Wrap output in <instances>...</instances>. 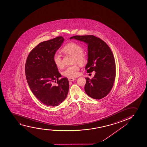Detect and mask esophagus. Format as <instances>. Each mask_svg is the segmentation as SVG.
I'll list each match as a JSON object with an SVG mask.
<instances>
[{
	"instance_id": "34e87169",
	"label": "esophagus",
	"mask_w": 147,
	"mask_h": 147,
	"mask_svg": "<svg viewBox=\"0 0 147 147\" xmlns=\"http://www.w3.org/2000/svg\"><path fill=\"white\" fill-rule=\"evenodd\" d=\"M76 79V78H69L68 80H69V82H72L75 81Z\"/></svg>"
}]
</instances>
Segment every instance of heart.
I'll return each instance as SVG.
<instances>
[{"mask_svg":"<svg viewBox=\"0 0 147 147\" xmlns=\"http://www.w3.org/2000/svg\"><path fill=\"white\" fill-rule=\"evenodd\" d=\"M62 51L64 53L74 55V63H78L81 65L87 63L88 57L86 53L83 51V48L82 45L76 42H70L65 45ZM53 61L55 65L58 68L63 67L61 55L56 53L53 56ZM79 66L78 64L69 66L66 68L63 71L62 74L67 78H75L79 74Z\"/></svg>","mask_w":147,"mask_h":147,"instance_id":"b5f03b06","label":"heart"}]
</instances>
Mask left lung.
<instances>
[{
    "mask_svg": "<svg viewBox=\"0 0 147 147\" xmlns=\"http://www.w3.org/2000/svg\"><path fill=\"white\" fill-rule=\"evenodd\" d=\"M75 38L88 45L87 72H96L92 79L86 78L85 91L89 96L96 100L105 98L113 88L116 75L115 62L112 51L105 42L93 35L75 36Z\"/></svg>",
    "mask_w": 147,
    "mask_h": 147,
    "instance_id": "obj_1",
    "label": "left lung"
}]
</instances>
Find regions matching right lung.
Masks as SVG:
<instances>
[{"mask_svg":"<svg viewBox=\"0 0 147 147\" xmlns=\"http://www.w3.org/2000/svg\"><path fill=\"white\" fill-rule=\"evenodd\" d=\"M62 36L42 42L29 53L26 62V77L33 94L40 102L55 107L65 100L69 91V81L61 77L53 61V56L60 48ZM57 82L54 86L53 82Z\"/></svg>","mask_w":147,"mask_h":147,"instance_id":"obj_1","label":"right lung"}]
</instances>
